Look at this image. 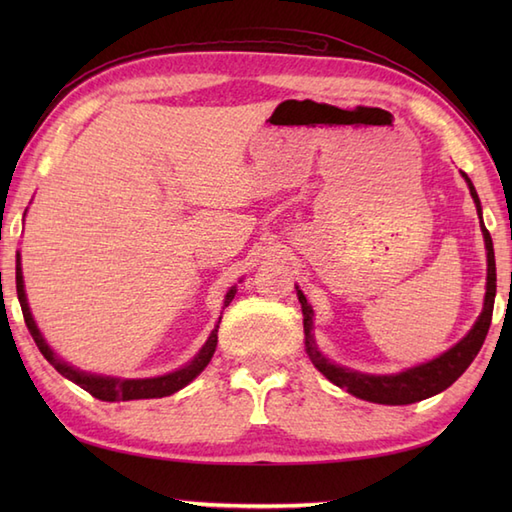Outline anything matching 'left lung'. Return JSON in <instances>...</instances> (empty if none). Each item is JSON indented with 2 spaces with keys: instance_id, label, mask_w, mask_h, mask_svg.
<instances>
[{
  "instance_id": "1",
  "label": "left lung",
  "mask_w": 512,
  "mask_h": 512,
  "mask_svg": "<svg viewBox=\"0 0 512 512\" xmlns=\"http://www.w3.org/2000/svg\"><path fill=\"white\" fill-rule=\"evenodd\" d=\"M464 180L469 182V189L473 200L477 204V213H480L482 220V206L480 198H477V191L473 187V182L469 180L466 173H462ZM482 233H484V242H486V257H488V277H486V299H484V310L480 314V319L475 321L473 330L464 336V339L453 345L449 352H444L442 356L433 358V361L411 367L407 372H400L394 376H372V374H361V372H352V369H345L330 363L325 358L317 345H314L312 339V308L308 306L303 292L297 290V297L303 310V334H306V354L310 356L312 365L319 369V372L332 380L336 387L347 389L352 396L363 398L369 402H378V405H411V402H418L424 398H431L440 394L447 387H451L455 380H458L466 367L473 363V358L477 352L482 350L484 339L488 334V328H491V319H493V306H495V290H497V273H495V250H493V239L491 233L486 231V226L482 222Z\"/></svg>"
}]
</instances>
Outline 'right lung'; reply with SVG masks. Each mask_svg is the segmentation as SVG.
I'll return each instance as SVG.
<instances>
[{
    "label": "right lung",
    "mask_w": 512,
    "mask_h": 512,
    "mask_svg": "<svg viewBox=\"0 0 512 512\" xmlns=\"http://www.w3.org/2000/svg\"><path fill=\"white\" fill-rule=\"evenodd\" d=\"M17 297L21 303V312H24V321L28 325V330L32 334V339H35L39 352L43 354V358L57 369L61 376H65L72 383L79 385L81 389L88 391L94 398L105 400V402H116V400H140V398H162V396H171L176 394L178 389H182L184 385H189L191 380L198 376L202 369L209 365L211 356L215 354V347H217V328H220V321H217L215 330L211 332L209 341L204 343V347L200 350V354L193 358L189 365H184L178 372H171L167 376H158V378H143V380H127V378H105V376H94V374H85L79 372V369H72L68 363H63L61 358H57L48 343L43 341L41 332L37 330L35 321H32V314L28 308V301H26V292H24V277H21V264H19V255H17ZM235 297V288H231L226 292V299H224V306L233 301ZM222 319V317H220Z\"/></svg>",
    "instance_id": "right-lung-1"
}]
</instances>
